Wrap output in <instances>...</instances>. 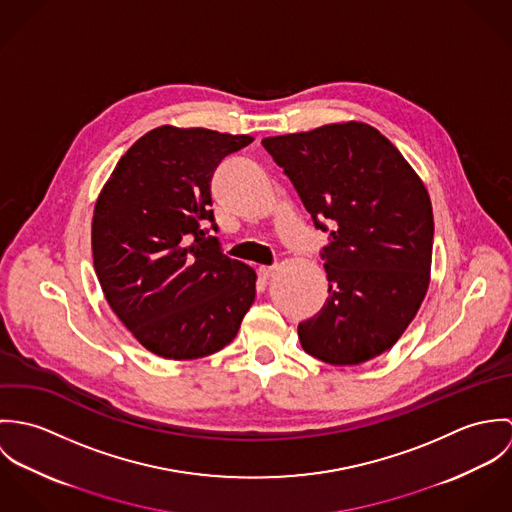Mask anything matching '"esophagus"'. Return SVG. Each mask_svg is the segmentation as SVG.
I'll list each match as a JSON object with an SVG mask.
<instances>
[{
  "mask_svg": "<svg viewBox=\"0 0 512 512\" xmlns=\"http://www.w3.org/2000/svg\"><path fill=\"white\" fill-rule=\"evenodd\" d=\"M276 270H278L276 266H260V268H258V274H260L262 280H270V278L276 274Z\"/></svg>",
  "mask_w": 512,
  "mask_h": 512,
  "instance_id": "1",
  "label": "esophagus"
}]
</instances>
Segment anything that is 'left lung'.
I'll return each instance as SVG.
<instances>
[{
    "mask_svg": "<svg viewBox=\"0 0 512 512\" xmlns=\"http://www.w3.org/2000/svg\"><path fill=\"white\" fill-rule=\"evenodd\" d=\"M317 228L329 295L299 323L307 355L335 366L366 363L416 317L432 272L434 213L428 189L396 146L365 122L264 138Z\"/></svg>",
    "mask_w": 512,
    "mask_h": 512,
    "instance_id": "left-lung-1",
    "label": "left lung"
}]
</instances>
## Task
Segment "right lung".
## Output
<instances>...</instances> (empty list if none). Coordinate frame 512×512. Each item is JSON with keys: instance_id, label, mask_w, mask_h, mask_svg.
Segmentation results:
<instances>
[{"instance_id": "add662e5", "label": "right lung", "mask_w": 512, "mask_h": 512, "mask_svg": "<svg viewBox=\"0 0 512 512\" xmlns=\"http://www.w3.org/2000/svg\"><path fill=\"white\" fill-rule=\"evenodd\" d=\"M252 136L159 126L116 163L92 215V258L108 305L157 357L224 349L256 297V272L207 236L211 179Z\"/></svg>"}]
</instances>
